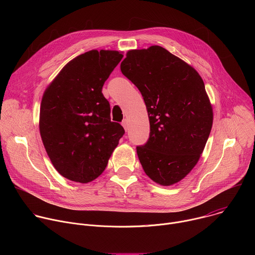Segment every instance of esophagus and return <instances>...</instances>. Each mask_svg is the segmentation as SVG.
Wrapping results in <instances>:
<instances>
[{
  "label": "esophagus",
  "mask_w": 255,
  "mask_h": 255,
  "mask_svg": "<svg viewBox=\"0 0 255 255\" xmlns=\"http://www.w3.org/2000/svg\"><path fill=\"white\" fill-rule=\"evenodd\" d=\"M121 124H122V126L124 127V129L127 131V129H128V120H127V119H124Z\"/></svg>",
  "instance_id": "obj_1"
}]
</instances>
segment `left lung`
Masks as SVG:
<instances>
[{
  "instance_id": "1",
  "label": "left lung",
  "mask_w": 255,
  "mask_h": 255,
  "mask_svg": "<svg viewBox=\"0 0 255 255\" xmlns=\"http://www.w3.org/2000/svg\"><path fill=\"white\" fill-rule=\"evenodd\" d=\"M122 74L140 91L150 133L137 146L140 163L153 181L171 186L197 164L213 124V109L198 71L161 46L130 50Z\"/></svg>"
}]
</instances>
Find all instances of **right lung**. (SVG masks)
<instances>
[{"mask_svg": "<svg viewBox=\"0 0 255 255\" xmlns=\"http://www.w3.org/2000/svg\"><path fill=\"white\" fill-rule=\"evenodd\" d=\"M123 55L91 50L70 60L45 90L39 130L55 169L67 179L87 184L106 168L124 128L111 121L102 89Z\"/></svg>", "mask_w": 255, "mask_h": 255, "instance_id": "obj_1", "label": "right lung"}]
</instances>
